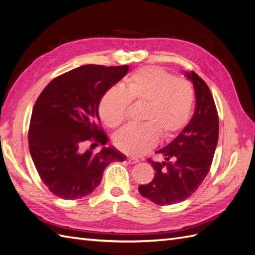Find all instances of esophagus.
I'll list each match as a JSON object with an SVG mask.
<instances>
[{
    "label": "esophagus",
    "instance_id": "esophagus-1",
    "mask_svg": "<svg viewBox=\"0 0 255 255\" xmlns=\"http://www.w3.org/2000/svg\"><path fill=\"white\" fill-rule=\"evenodd\" d=\"M127 161H128V163L129 165H134V164L138 163V161H139V159L134 158V157H128V158L127 159Z\"/></svg>",
    "mask_w": 255,
    "mask_h": 255
}]
</instances>
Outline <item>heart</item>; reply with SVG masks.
<instances>
[{"instance_id": "heart-1", "label": "heart", "mask_w": 255, "mask_h": 255, "mask_svg": "<svg viewBox=\"0 0 255 255\" xmlns=\"http://www.w3.org/2000/svg\"><path fill=\"white\" fill-rule=\"evenodd\" d=\"M129 102L143 103L140 126H128L115 135L119 151L141 156L156 145L158 137L171 138L188 125L195 104V91L188 81L159 67H144L126 80L125 89L113 86L99 103V115L115 128L126 120Z\"/></svg>"}]
</instances>
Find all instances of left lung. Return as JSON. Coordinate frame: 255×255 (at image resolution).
I'll use <instances>...</instances> for the list:
<instances>
[{
	"instance_id": "1",
	"label": "left lung",
	"mask_w": 255,
	"mask_h": 255,
	"mask_svg": "<svg viewBox=\"0 0 255 255\" xmlns=\"http://www.w3.org/2000/svg\"><path fill=\"white\" fill-rule=\"evenodd\" d=\"M194 84L196 110L188 125L165 148V160H148L153 180L138 187L140 195L158 205L182 202L198 189L211 169L219 136L218 113L211 90L200 76L185 72Z\"/></svg>"
}]
</instances>
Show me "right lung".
Listing matches in <instances>:
<instances>
[{
    "label": "right lung",
    "instance_id": "1",
    "mask_svg": "<svg viewBox=\"0 0 255 255\" xmlns=\"http://www.w3.org/2000/svg\"><path fill=\"white\" fill-rule=\"evenodd\" d=\"M128 72V65L81 66L51 81L38 97L28 148L41 181L58 198L75 200L91 194L107 166L125 161L117 149L104 146L109 140L100 127L99 103ZM88 141L102 144L103 150L83 151Z\"/></svg>",
    "mask_w": 255,
    "mask_h": 255
}]
</instances>
